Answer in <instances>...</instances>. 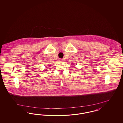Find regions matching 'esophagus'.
<instances>
[{
	"label": "esophagus",
	"instance_id": "esophagus-1",
	"mask_svg": "<svg viewBox=\"0 0 123 123\" xmlns=\"http://www.w3.org/2000/svg\"><path fill=\"white\" fill-rule=\"evenodd\" d=\"M59 62H62L63 61V59H59Z\"/></svg>",
	"mask_w": 123,
	"mask_h": 123
}]
</instances>
